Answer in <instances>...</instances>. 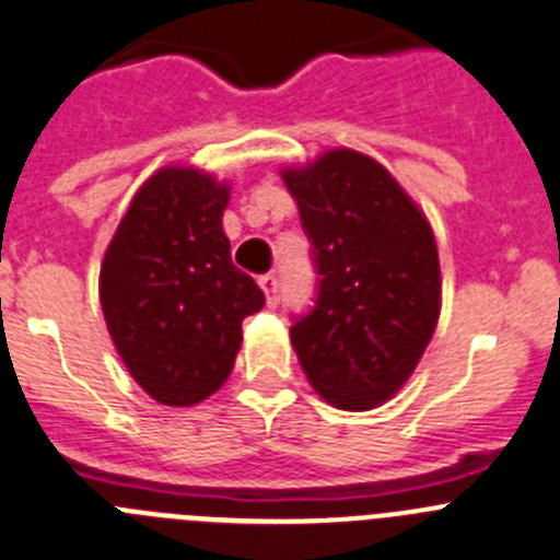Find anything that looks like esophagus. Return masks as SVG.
<instances>
[{
  "label": "esophagus",
  "instance_id": "1",
  "mask_svg": "<svg viewBox=\"0 0 560 560\" xmlns=\"http://www.w3.org/2000/svg\"><path fill=\"white\" fill-rule=\"evenodd\" d=\"M259 287H262L265 298H268V304L273 306L276 301H279V279H276L273 273H265L262 279H259Z\"/></svg>",
  "mask_w": 560,
  "mask_h": 560
}]
</instances>
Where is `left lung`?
<instances>
[{
  "label": "left lung",
  "mask_w": 560,
  "mask_h": 560,
  "mask_svg": "<svg viewBox=\"0 0 560 560\" xmlns=\"http://www.w3.org/2000/svg\"><path fill=\"white\" fill-rule=\"evenodd\" d=\"M320 276L315 310L290 339L326 404L368 411L398 395L420 364L442 310L433 229L373 156L323 151L281 168Z\"/></svg>",
  "instance_id": "8db88e82"
}]
</instances>
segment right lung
I'll return each mask as SVG.
<instances>
[{
	"instance_id": "add662e5",
	"label": "right lung",
	"mask_w": 560,
	"mask_h": 560,
	"mask_svg": "<svg viewBox=\"0 0 560 560\" xmlns=\"http://www.w3.org/2000/svg\"><path fill=\"white\" fill-rule=\"evenodd\" d=\"M229 185L165 165L140 185L109 240L98 298L115 351L162 406H196L226 384L243 320L262 290L234 268L223 232Z\"/></svg>"
}]
</instances>
